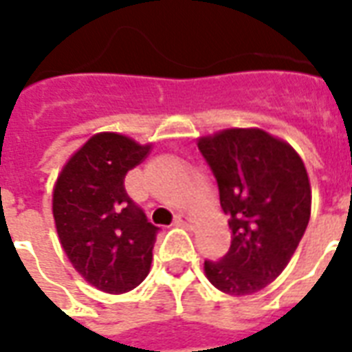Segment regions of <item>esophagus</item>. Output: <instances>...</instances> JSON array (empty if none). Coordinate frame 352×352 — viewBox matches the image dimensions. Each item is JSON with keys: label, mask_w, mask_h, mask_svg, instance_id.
<instances>
[{"label": "esophagus", "mask_w": 352, "mask_h": 352, "mask_svg": "<svg viewBox=\"0 0 352 352\" xmlns=\"http://www.w3.org/2000/svg\"><path fill=\"white\" fill-rule=\"evenodd\" d=\"M175 225L177 226H184V228H190L193 225V221L188 217V215H177L175 217Z\"/></svg>", "instance_id": "obj_1"}]
</instances>
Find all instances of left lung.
<instances>
[{"label":"left lung","mask_w":352,"mask_h":352,"mask_svg":"<svg viewBox=\"0 0 352 352\" xmlns=\"http://www.w3.org/2000/svg\"><path fill=\"white\" fill-rule=\"evenodd\" d=\"M230 221V248L206 259L204 272L230 296L272 283L300 245L311 217V184L289 144L261 129H226L199 140Z\"/></svg>","instance_id":"left-lung-1"}]
</instances>
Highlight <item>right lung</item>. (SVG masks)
I'll return each mask as SVG.
<instances>
[{"mask_svg": "<svg viewBox=\"0 0 352 352\" xmlns=\"http://www.w3.org/2000/svg\"><path fill=\"white\" fill-rule=\"evenodd\" d=\"M117 133H98L58 177L52 214L69 261L102 292L124 294L148 276L159 228L127 195L124 179L148 155Z\"/></svg>", "mask_w": 352, "mask_h": 352, "instance_id": "1", "label": "right lung"}]
</instances>
